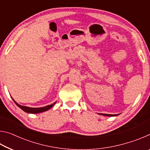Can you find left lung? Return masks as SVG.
Returning <instances> with one entry per match:
<instances>
[{"label": "left lung", "instance_id": "8db88e82", "mask_svg": "<svg viewBox=\"0 0 150 150\" xmlns=\"http://www.w3.org/2000/svg\"><path fill=\"white\" fill-rule=\"evenodd\" d=\"M98 115L106 116H116L118 115H108V114H102V113H98Z\"/></svg>", "mask_w": 150, "mask_h": 150}]
</instances>
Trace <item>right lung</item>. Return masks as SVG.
Returning a JSON list of instances; mask_svg holds the SVG:
<instances>
[{
  "label": "right lung",
  "instance_id": "right-lung-1",
  "mask_svg": "<svg viewBox=\"0 0 150 150\" xmlns=\"http://www.w3.org/2000/svg\"><path fill=\"white\" fill-rule=\"evenodd\" d=\"M14 102L15 103V104L18 106L19 108H20L22 109V110H24V112H26L27 113H31V114H37V113H40V112H43L47 111L50 109L51 108L54 106L56 102H55L54 103H53L52 105H47L46 106H44V107H40V108H31V107H28V106H22L19 105L18 103H17L16 101H15L13 98H12Z\"/></svg>",
  "mask_w": 150,
  "mask_h": 150
}]
</instances>
